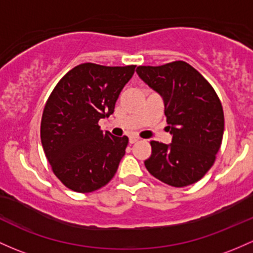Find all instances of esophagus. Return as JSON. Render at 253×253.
<instances>
[{
  "label": "esophagus",
  "instance_id": "esophagus-1",
  "mask_svg": "<svg viewBox=\"0 0 253 253\" xmlns=\"http://www.w3.org/2000/svg\"><path fill=\"white\" fill-rule=\"evenodd\" d=\"M137 141H138V137L135 136V135H131V136L129 137V143H130V145H132V143L137 142Z\"/></svg>",
  "mask_w": 253,
  "mask_h": 253
}]
</instances>
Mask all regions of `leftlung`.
Wrapping results in <instances>:
<instances>
[{
  "mask_svg": "<svg viewBox=\"0 0 253 253\" xmlns=\"http://www.w3.org/2000/svg\"><path fill=\"white\" fill-rule=\"evenodd\" d=\"M138 77L164 101L172 141H151L145 160L151 175L172 187L195 183L212 167L222 143L224 115L211 84L184 61L138 66Z\"/></svg>",
  "mask_w": 253,
  "mask_h": 253,
  "instance_id": "left-lung-1",
  "label": "left lung"
}]
</instances>
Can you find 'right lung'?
Returning <instances> with one entry per match:
<instances>
[{
    "label": "right lung",
    "instance_id": "obj_1",
    "mask_svg": "<svg viewBox=\"0 0 253 253\" xmlns=\"http://www.w3.org/2000/svg\"><path fill=\"white\" fill-rule=\"evenodd\" d=\"M135 67L81 64L59 81L48 97L41 141L51 170L67 188L94 192L117 172L129 140L104 132L99 121L112 115Z\"/></svg>",
    "mask_w": 253,
    "mask_h": 253
}]
</instances>
